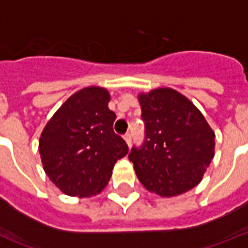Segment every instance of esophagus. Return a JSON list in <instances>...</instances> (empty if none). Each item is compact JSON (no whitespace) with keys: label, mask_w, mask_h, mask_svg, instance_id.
<instances>
[{"label":"esophagus","mask_w":248,"mask_h":248,"mask_svg":"<svg viewBox=\"0 0 248 248\" xmlns=\"http://www.w3.org/2000/svg\"><path fill=\"white\" fill-rule=\"evenodd\" d=\"M124 140H126V143L128 144V146H131V140H132V135H131V133H126V135L124 136Z\"/></svg>","instance_id":"obj_1"}]
</instances>
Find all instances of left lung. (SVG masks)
<instances>
[{
  "instance_id": "1",
  "label": "left lung",
  "mask_w": 248,
  "mask_h": 248,
  "mask_svg": "<svg viewBox=\"0 0 248 248\" xmlns=\"http://www.w3.org/2000/svg\"><path fill=\"white\" fill-rule=\"evenodd\" d=\"M144 140L128 159L140 182L160 196L190 190L214 158L215 133L198 108L173 89L140 95Z\"/></svg>"
}]
</instances>
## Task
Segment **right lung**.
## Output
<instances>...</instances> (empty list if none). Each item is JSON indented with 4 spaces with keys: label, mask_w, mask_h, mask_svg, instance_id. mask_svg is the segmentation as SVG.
I'll return each instance as SVG.
<instances>
[{
    "label": "right lung",
    "mask_w": 248,
    "mask_h": 248,
    "mask_svg": "<svg viewBox=\"0 0 248 248\" xmlns=\"http://www.w3.org/2000/svg\"><path fill=\"white\" fill-rule=\"evenodd\" d=\"M106 89L90 86L75 93L54 113L39 138L43 168L60 190L91 196L108 185L115 163L128 146L113 132L116 115Z\"/></svg>",
    "instance_id": "obj_1"
}]
</instances>
